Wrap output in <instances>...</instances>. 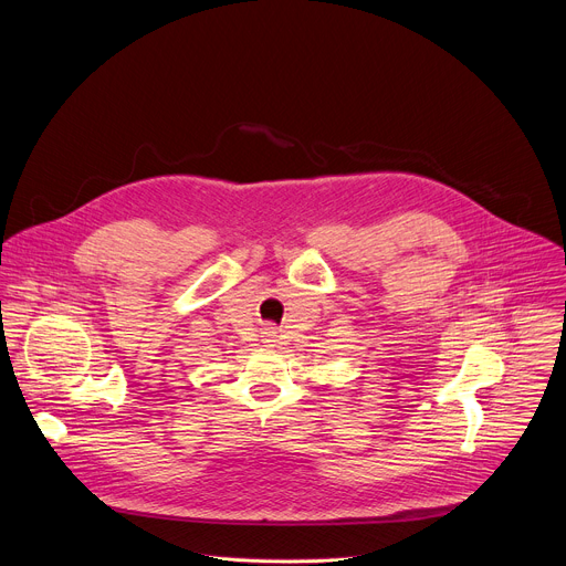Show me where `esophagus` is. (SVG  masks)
Here are the masks:
<instances>
[{
  "label": "esophagus",
  "mask_w": 566,
  "mask_h": 566,
  "mask_svg": "<svg viewBox=\"0 0 566 566\" xmlns=\"http://www.w3.org/2000/svg\"><path fill=\"white\" fill-rule=\"evenodd\" d=\"M275 334H277V332H275V327H266V329H264V338H266V343H275Z\"/></svg>",
  "instance_id": "34e87169"
}]
</instances>
